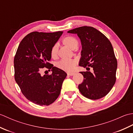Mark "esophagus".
Masks as SVG:
<instances>
[{
  "label": "esophagus",
  "mask_w": 133,
  "mask_h": 133,
  "mask_svg": "<svg viewBox=\"0 0 133 133\" xmlns=\"http://www.w3.org/2000/svg\"><path fill=\"white\" fill-rule=\"evenodd\" d=\"M75 74V72H67V75L70 76H72Z\"/></svg>",
  "instance_id": "esophagus-1"
}]
</instances>
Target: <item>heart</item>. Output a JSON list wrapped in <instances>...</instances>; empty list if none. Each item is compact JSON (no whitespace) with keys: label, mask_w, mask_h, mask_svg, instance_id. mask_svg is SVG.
<instances>
[{"label":"heart","mask_w":133,"mask_h":133,"mask_svg":"<svg viewBox=\"0 0 133 133\" xmlns=\"http://www.w3.org/2000/svg\"><path fill=\"white\" fill-rule=\"evenodd\" d=\"M63 43L65 46L69 47L71 50L77 49L78 47V41L75 38L71 36H66L63 39ZM58 44H55L51 49V55L52 57H56L58 54ZM77 64V61L75 59H70V60H61L56 63V66L61 69L62 70L66 71H71L74 69Z\"/></svg>","instance_id":"heart-1"}]
</instances>
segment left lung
<instances>
[{"label":"left lung","mask_w":133,"mask_h":133,"mask_svg":"<svg viewBox=\"0 0 133 133\" xmlns=\"http://www.w3.org/2000/svg\"><path fill=\"white\" fill-rule=\"evenodd\" d=\"M67 32L77 34L79 38L82 51L79 66L87 70L80 72L84 80L79 84V90L84 97L90 99L104 97L116 81L117 61L111 42L92 27L76 28ZM90 68L93 69V73L88 71Z\"/></svg>","instance_id":"left-lung-1"}]
</instances>
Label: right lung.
Here are the masks:
<instances>
[{"label":"right lung","instance_id":"add662e5","mask_svg":"<svg viewBox=\"0 0 133 133\" xmlns=\"http://www.w3.org/2000/svg\"><path fill=\"white\" fill-rule=\"evenodd\" d=\"M63 31L32 32L20 43L14 58L15 79L28 100L40 106L52 103L60 94L67 74L49 63L51 49ZM44 67L52 69L51 75L42 76Z\"/></svg>","mask_w":133,"mask_h":133}]
</instances>
